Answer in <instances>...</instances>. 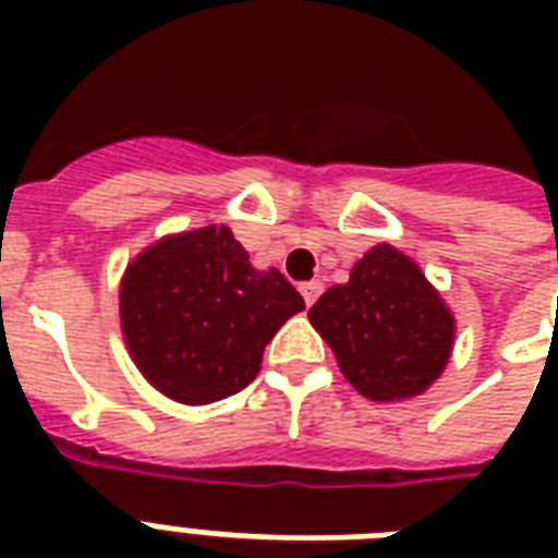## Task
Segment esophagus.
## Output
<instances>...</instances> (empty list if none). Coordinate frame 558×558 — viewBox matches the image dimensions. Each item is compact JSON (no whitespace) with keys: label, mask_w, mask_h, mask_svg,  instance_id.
<instances>
[{"label":"esophagus","mask_w":558,"mask_h":558,"mask_svg":"<svg viewBox=\"0 0 558 558\" xmlns=\"http://www.w3.org/2000/svg\"><path fill=\"white\" fill-rule=\"evenodd\" d=\"M324 283L322 280H306V283H301V295H304L306 306H313L315 301H318V295H322Z\"/></svg>","instance_id":"obj_1"}]
</instances>
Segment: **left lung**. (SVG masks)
<instances>
[{"instance_id": "1", "label": "left lung", "mask_w": 558, "mask_h": 558, "mask_svg": "<svg viewBox=\"0 0 558 558\" xmlns=\"http://www.w3.org/2000/svg\"><path fill=\"white\" fill-rule=\"evenodd\" d=\"M344 379L373 402L414 399L440 379L454 348V315L423 269L388 243L350 269L310 310Z\"/></svg>"}]
</instances>
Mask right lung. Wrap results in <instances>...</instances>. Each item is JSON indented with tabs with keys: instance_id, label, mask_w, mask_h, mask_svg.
Returning a JSON list of instances; mask_svg holds the SVG:
<instances>
[{
	"instance_id": "1",
	"label": "right lung",
	"mask_w": 558,
	"mask_h": 558,
	"mask_svg": "<svg viewBox=\"0 0 558 558\" xmlns=\"http://www.w3.org/2000/svg\"><path fill=\"white\" fill-rule=\"evenodd\" d=\"M118 301L135 367L182 405L243 390L260 373L275 332L304 310V298L278 269H254L228 226L147 245L126 266Z\"/></svg>"
}]
</instances>
